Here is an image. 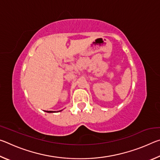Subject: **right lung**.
<instances>
[{"label":"right lung","mask_w":160,"mask_h":160,"mask_svg":"<svg viewBox=\"0 0 160 160\" xmlns=\"http://www.w3.org/2000/svg\"><path fill=\"white\" fill-rule=\"evenodd\" d=\"M44 112H47V113H55V112H53V111H44Z\"/></svg>","instance_id":"1"}]
</instances>
